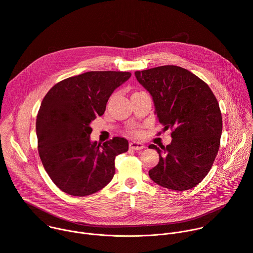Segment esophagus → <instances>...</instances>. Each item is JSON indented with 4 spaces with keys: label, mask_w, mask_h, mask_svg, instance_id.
Wrapping results in <instances>:
<instances>
[{
    "label": "esophagus",
    "mask_w": 253,
    "mask_h": 253,
    "mask_svg": "<svg viewBox=\"0 0 253 253\" xmlns=\"http://www.w3.org/2000/svg\"><path fill=\"white\" fill-rule=\"evenodd\" d=\"M129 148L132 149V150H142L145 148V146L143 145L142 143L140 142H136V141H133V142H130L129 144Z\"/></svg>",
    "instance_id": "34e87169"
}]
</instances>
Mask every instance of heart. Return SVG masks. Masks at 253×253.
Masks as SVG:
<instances>
[{
	"mask_svg": "<svg viewBox=\"0 0 253 253\" xmlns=\"http://www.w3.org/2000/svg\"><path fill=\"white\" fill-rule=\"evenodd\" d=\"M133 133H137V132H136V131H133Z\"/></svg>",
	"mask_w": 253,
	"mask_h": 253,
	"instance_id": "b5f03b06",
	"label": "heart"
}]
</instances>
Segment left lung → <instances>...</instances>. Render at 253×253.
Wrapping results in <instances>:
<instances>
[{
  "instance_id": "obj_1",
  "label": "left lung",
  "mask_w": 253,
  "mask_h": 253,
  "mask_svg": "<svg viewBox=\"0 0 253 253\" xmlns=\"http://www.w3.org/2000/svg\"><path fill=\"white\" fill-rule=\"evenodd\" d=\"M138 82L152 96L164 130L172 131L166 147L154 144L158 164L149 176L158 185L183 191L195 187L210 171L220 146L222 116L209 86L190 71L173 65L136 71Z\"/></svg>"
}]
</instances>
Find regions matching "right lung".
Listing matches in <instances>:
<instances>
[{
    "mask_svg": "<svg viewBox=\"0 0 253 253\" xmlns=\"http://www.w3.org/2000/svg\"><path fill=\"white\" fill-rule=\"evenodd\" d=\"M130 77V72H86L60 81L44 97L36 120L38 152L63 192L87 196L112 180L115 158L128 151V141L114 137L92 143L90 123L104 114L111 94Z\"/></svg>",
    "mask_w": 253,
    "mask_h": 253,
    "instance_id": "1",
    "label": "right lung"
}]
</instances>
